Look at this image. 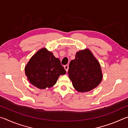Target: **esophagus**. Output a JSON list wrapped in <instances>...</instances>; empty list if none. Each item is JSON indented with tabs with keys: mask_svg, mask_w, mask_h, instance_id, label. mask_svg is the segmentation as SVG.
Masks as SVG:
<instances>
[{
	"mask_svg": "<svg viewBox=\"0 0 128 128\" xmlns=\"http://www.w3.org/2000/svg\"><path fill=\"white\" fill-rule=\"evenodd\" d=\"M64 67V69H66V72H68V68H69V66H68V65H66V66H65Z\"/></svg>",
	"mask_w": 128,
	"mask_h": 128,
	"instance_id": "esophagus-1",
	"label": "esophagus"
}]
</instances>
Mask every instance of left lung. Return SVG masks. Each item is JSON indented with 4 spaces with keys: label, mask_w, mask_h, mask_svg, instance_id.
<instances>
[{
    "label": "left lung",
    "mask_w": 128,
    "mask_h": 128,
    "mask_svg": "<svg viewBox=\"0 0 128 128\" xmlns=\"http://www.w3.org/2000/svg\"><path fill=\"white\" fill-rule=\"evenodd\" d=\"M68 73L73 87L81 92L96 88L103 78L100 64L88 49L77 52L70 62Z\"/></svg>",
    "instance_id": "8db88e82"
}]
</instances>
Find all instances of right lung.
Wrapping results in <instances>:
<instances>
[{"label":"right lung","mask_w":128,"mask_h":128,"mask_svg":"<svg viewBox=\"0 0 128 128\" xmlns=\"http://www.w3.org/2000/svg\"><path fill=\"white\" fill-rule=\"evenodd\" d=\"M25 72L30 84L44 89L52 87L60 76L66 74V71L58 58L43 48L30 58L25 66Z\"/></svg>","instance_id":"1"}]
</instances>
